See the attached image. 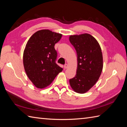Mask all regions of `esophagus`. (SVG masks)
Wrapping results in <instances>:
<instances>
[{"mask_svg":"<svg viewBox=\"0 0 127 127\" xmlns=\"http://www.w3.org/2000/svg\"><path fill=\"white\" fill-rule=\"evenodd\" d=\"M64 68H65V69H67L68 68V65L67 64H65V65H64Z\"/></svg>","mask_w":127,"mask_h":127,"instance_id":"1","label":"esophagus"}]
</instances>
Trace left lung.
<instances>
[{"label":"left lung","instance_id":"8db88e82","mask_svg":"<svg viewBox=\"0 0 127 127\" xmlns=\"http://www.w3.org/2000/svg\"><path fill=\"white\" fill-rule=\"evenodd\" d=\"M69 41L77 53L76 74L69 80L70 85L75 92H88L98 81L103 68L101 47L91 35L85 33L69 36Z\"/></svg>","mask_w":127,"mask_h":127}]
</instances>
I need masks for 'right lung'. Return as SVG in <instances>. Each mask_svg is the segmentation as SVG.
<instances>
[{
  "instance_id": "right-lung-1",
  "label": "right lung",
  "mask_w": 127,
  "mask_h": 127,
  "mask_svg": "<svg viewBox=\"0 0 127 127\" xmlns=\"http://www.w3.org/2000/svg\"><path fill=\"white\" fill-rule=\"evenodd\" d=\"M62 34L48 29L37 31L28 40L23 52L24 68L29 79L37 88L49 86L63 69L56 63L55 45Z\"/></svg>"
}]
</instances>
